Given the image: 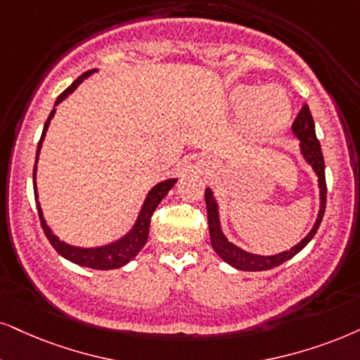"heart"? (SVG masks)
I'll list each match as a JSON object with an SVG mask.
<instances>
[{
    "mask_svg": "<svg viewBox=\"0 0 360 360\" xmlns=\"http://www.w3.org/2000/svg\"><path fill=\"white\" fill-rule=\"evenodd\" d=\"M236 101L243 108L251 106V122L259 133H274L289 120V101L277 88L240 86L236 91Z\"/></svg>",
    "mask_w": 360,
    "mask_h": 360,
    "instance_id": "b5f03b06",
    "label": "heart"
}]
</instances>
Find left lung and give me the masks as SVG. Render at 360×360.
Masks as SVG:
<instances>
[{
	"mask_svg": "<svg viewBox=\"0 0 360 360\" xmlns=\"http://www.w3.org/2000/svg\"><path fill=\"white\" fill-rule=\"evenodd\" d=\"M292 131L294 134L301 139V148L302 154L306 159L311 162L314 171L319 176V186H321V211L319 217H317L316 224H314L312 231L304 238L297 245H294L290 251L276 254V256H256V254H249L239 249L238 245L229 243L222 234L221 226H219V216H217V206L214 201L211 189H206L204 193V199H206V209H207V222H209V236H211V244L212 249L219 256L224 259L227 264L236 267L240 271H267L272 267L281 266L285 261H289L290 257H294L295 254L301 252L306 248L309 240L316 236L317 229H319L322 217L326 212V199H327V184H326V169H324V156H322L319 139L316 136V129H314V120L311 115V109L307 104H304L299 111V115L295 116L292 122Z\"/></svg>",
	"mask_w": 360,
	"mask_h": 360,
	"instance_id": "1",
	"label": "left lung"
}]
</instances>
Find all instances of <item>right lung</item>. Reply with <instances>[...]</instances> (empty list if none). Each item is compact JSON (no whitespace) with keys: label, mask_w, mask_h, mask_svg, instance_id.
Segmentation results:
<instances>
[{"label":"right lung","mask_w":360,"mask_h":360,"mask_svg":"<svg viewBox=\"0 0 360 360\" xmlns=\"http://www.w3.org/2000/svg\"><path fill=\"white\" fill-rule=\"evenodd\" d=\"M91 72H94V70H89L83 72V75L79 76L78 79L72 83L70 88L63 91L61 94H59L56 103H54V106H58L59 103L65 99L68 94H71L72 91L78 88V84L83 81L84 78H88ZM54 116V109L51 112H49V117L44 122V127H43V134H41V139L38 143V149H36V162H38V154H39V149H41V143H43L44 139V134H46V129L49 126V121H51V117ZM36 176V165H34V169H33V179ZM176 184V179H169V181H165V183H159L156 188L151 189V193L148 194L146 198V202H144L143 209H141V214L138 217V221H136V224L133 227V231H131L129 234L124 236L121 240H117L115 244H109V245H104V248H98V249H79V248H75V245H68L65 243H61L56 236L51 233V229L46 226V221H44L43 217V212H41V207H39V202L36 201V206H38V216H39V222H41V227H43L44 234H46V238L49 243L54 249H56L58 254H61L63 257L70 259L71 262L75 264H79V266H84V267H91V269H99V271H108V269H117V267L124 266L131 261V259L136 257V254H138L141 249L144 248V244H146L148 240V236H149V224H151V216L153 212L156 211L158 204L162 201V198L167 194V191H171L172 186ZM34 198L38 199V193H36V181H34Z\"/></svg>","instance_id":"1"}]
</instances>
